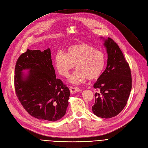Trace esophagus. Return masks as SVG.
I'll return each mask as SVG.
<instances>
[{
    "label": "esophagus",
    "mask_w": 148,
    "mask_h": 148,
    "mask_svg": "<svg viewBox=\"0 0 148 148\" xmlns=\"http://www.w3.org/2000/svg\"><path fill=\"white\" fill-rule=\"evenodd\" d=\"M70 92L71 94H75L80 91L79 88H77V87H73L70 88Z\"/></svg>",
    "instance_id": "34e87169"
}]
</instances>
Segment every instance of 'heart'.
Segmentation results:
<instances>
[{
    "label": "heart",
    "mask_w": 148,
    "mask_h": 148,
    "mask_svg": "<svg viewBox=\"0 0 148 148\" xmlns=\"http://www.w3.org/2000/svg\"><path fill=\"white\" fill-rule=\"evenodd\" d=\"M105 64L103 53L87 43H80L68 47L66 53L58 51L54 57V66L58 73L68 77L70 71L76 70L69 78L73 85H79L90 80L96 79L102 74Z\"/></svg>",
    "instance_id": "heart-1"
}]
</instances>
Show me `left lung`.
Listing matches in <instances>:
<instances>
[{"label": "left lung", "instance_id": "1", "mask_svg": "<svg viewBox=\"0 0 148 148\" xmlns=\"http://www.w3.org/2000/svg\"><path fill=\"white\" fill-rule=\"evenodd\" d=\"M108 54L107 66L94 84L99 90L95 94L92 112L97 116L111 118L125 107L132 88L131 70L118 45L111 38L100 37Z\"/></svg>", "mask_w": 148, "mask_h": 148}]
</instances>
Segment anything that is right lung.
Returning a JSON list of instances; mask_svg holds the SVG:
<instances>
[{"label": "right lung", "mask_w": 148, "mask_h": 148, "mask_svg": "<svg viewBox=\"0 0 148 148\" xmlns=\"http://www.w3.org/2000/svg\"><path fill=\"white\" fill-rule=\"evenodd\" d=\"M14 87L19 101L32 116L54 122L65 115L70 92L56 78L49 48L43 51L28 49L19 57Z\"/></svg>", "instance_id": "obj_1"}]
</instances>
